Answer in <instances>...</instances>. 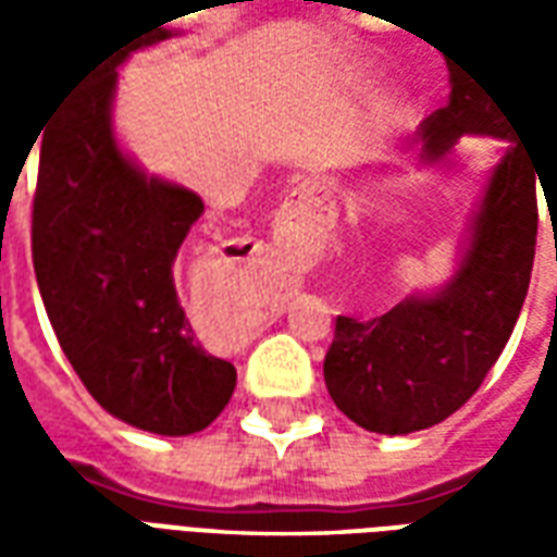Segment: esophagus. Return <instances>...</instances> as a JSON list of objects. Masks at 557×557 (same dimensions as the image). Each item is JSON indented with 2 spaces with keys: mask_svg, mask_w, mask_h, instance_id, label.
Listing matches in <instances>:
<instances>
[{
  "mask_svg": "<svg viewBox=\"0 0 557 557\" xmlns=\"http://www.w3.org/2000/svg\"><path fill=\"white\" fill-rule=\"evenodd\" d=\"M304 196H307V194H301V199H304Z\"/></svg>",
  "mask_w": 557,
  "mask_h": 557,
  "instance_id": "obj_1",
  "label": "esophagus"
}]
</instances>
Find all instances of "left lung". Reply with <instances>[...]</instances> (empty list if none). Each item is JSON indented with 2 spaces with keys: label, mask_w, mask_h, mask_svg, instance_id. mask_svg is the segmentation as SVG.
<instances>
[{
  "label": "left lung",
  "mask_w": 557,
  "mask_h": 557,
  "mask_svg": "<svg viewBox=\"0 0 557 557\" xmlns=\"http://www.w3.org/2000/svg\"><path fill=\"white\" fill-rule=\"evenodd\" d=\"M462 134L507 139L471 218L466 256L435 295H411L385 315H337L325 385L358 426L406 435L462 409L513 334L537 247L534 160L510 115L450 67V101L423 119V158L442 160Z\"/></svg>",
  "instance_id": "8db88e82"
}]
</instances>
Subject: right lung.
<instances>
[{
	"label": "right lung",
	"instance_id": "1",
	"mask_svg": "<svg viewBox=\"0 0 557 557\" xmlns=\"http://www.w3.org/2000/svg\"><path fill=\"white\" fill-rule=\"evenodd\" d=\"M170 38L163 23L101 55L44 127L32 202V262L65 358L103 409L158 435L206 430L235 367L202 349L172 265L202 199L148 178L113 134L115 67Z\"/></svg>",
	"mask_w": 557,
	"mask_h": 557
}]
</instances>
